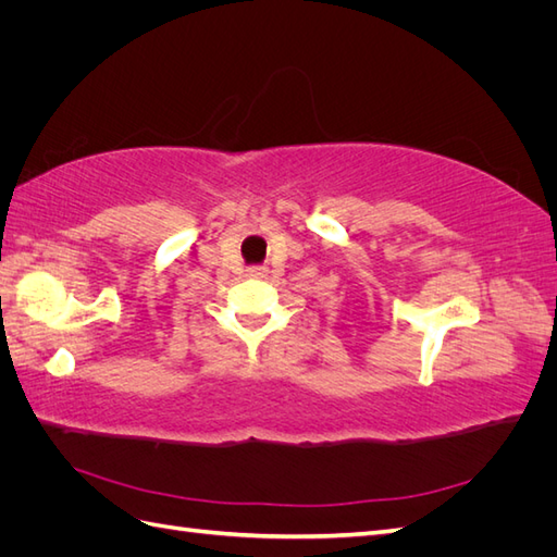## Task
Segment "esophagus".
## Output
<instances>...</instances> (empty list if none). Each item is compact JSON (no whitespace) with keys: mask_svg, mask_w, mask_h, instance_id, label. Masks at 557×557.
Segmentation results:
<instances>
[{"mask_svg":"<svg viewBox=\"0 0 557 557\" xmlns=\"http://www.w3.org/2000/svg\"><path fill=\"white\" fill-rule=\"evenodd\" d=\"M246 272H248V276H250V278H264V276H267V267L256 264V267H248Z\"/></svg>","mask_w":557,"mask_h":557,"instance_id":"obj_1","label":"esophagus"}]
</instances>
